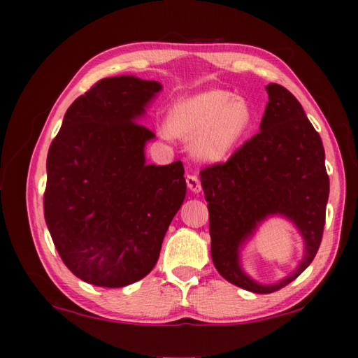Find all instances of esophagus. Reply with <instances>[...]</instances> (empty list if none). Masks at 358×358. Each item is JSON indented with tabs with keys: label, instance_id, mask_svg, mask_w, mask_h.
<instances>
[{
	"label": "esophagus",
	"instance_id": "1",
	"mask_svg": "<svg viewBox=\"0 0 358 358\" xmlns=\"http://www.w3.org/2000/svg\"><path fill=\"white\" fill-rule=\"evenodd\" d=\"M186 182H187V187L192 192H194V194H198V192H201V181L196 176H187Z\"/></svg>",
	"mask_w": 358,
	"mask_h": 358
}]
</instances>
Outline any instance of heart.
<instances>
[{"mask_svg": "<svg viewBox=\"0 0 358 358\" xmlns=\"http://www.w3.org/2000/svg\"><path fill=\"white\" fill-rule=\"evenodd\" d=\"M254 108L243 96L224 89H207L178 98L171 107L164 137H192L190 152L199 162L219 163L250 133Z\"/></svg>", "mask_w": 358, "mask_h": 358, "instance_id": "heart-1", "label": "heart"}]
</instances>
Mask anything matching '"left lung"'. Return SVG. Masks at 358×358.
Masks as SVG:
<instances>
[{
    "label": "left lung",
    "instance_id": "8db88e82",
    "mask_svg": "<svg viewBox=\"0 0 358 358\" xmlns=\"http://www.w3.org/2000/svg\"><path fill=\"white\" fill-rule=\"evenodd\" d=\"M266 92L260 133L230 160L199 173L215 268L227 281L254 293L280 290L310 266L322 241L329 195L324 145L304 108L286 87L271 83ZM271 215L286 217L297 227L305 255L286 279L262 285L243 271L240 251Z\"/></svg>",
    "mask_w": 358,
    "mask_h": 358
}]
</instances>
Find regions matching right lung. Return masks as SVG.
I'll return each mask as SVG.
<instances>
[{
	"label": "right lung",
	"instance_id": "right-lung-1",
	"mask_svg": "<svg viewBox=\"0 0 358 358\" xmlns=\"http://www.w3.org/2000/svg\"><path fill=\"white\" fill-rule=\"evenodd\" d=\"M160 90L133 76L99 80L66 110L50 146L45 222L63 263L94 286L146 277L186 198L181 162L145 159L155 134L137 122Z\"/></svg>",
	"mask_w": 358,
	"mask_h": 358
}]
</instances>
